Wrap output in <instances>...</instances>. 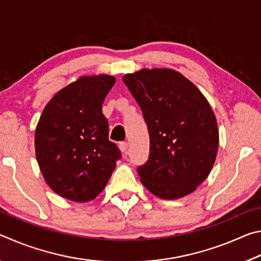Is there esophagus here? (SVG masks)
I'll list each match as a JSON object with an SVG mask.
<instances>
[{"instance_id":"34e87169","label":"esophagus","mask_w":261,"mask_h":261,"mask_svg":"<svg viewBox=\"0 0 261 261\" xmlns=\"http://www.w3.org/2000/svg\"><path fill=\"white\" fill-rule=\"evenodd\" d=\"M118 147H120L121 152L126 153V151H127V143H126V141H121V143L118 144Z\"/></svg>"}]
</instances>
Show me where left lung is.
Instances as JSON below:
<instances>
[{"mask_svg":"<svg viewBox=\"0 0 261 261\" xmlns=\"http://www.w3.org/2000/svg\"><path fill=\"white\" fill-rule=\"evenodd\" d=\"M123 82L143 112L149 156L138 167L140 182L161 199H178L210 175L219 148V127L205 95L173 69H141Z\"/></svg>","mask_w":261,"mask_h":261,"instance_id":"left-lung-1","label":"left lung"}]
</instances>
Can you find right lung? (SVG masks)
<instances>
[{"mask_svg": "<svg viewBox=\"0 0 261 261\" xmlns=\"http://www.w3.org/2000/svg\"><path fill=\"white\" fill-rule=\"evenodd\" d=\"M116 78L83 76L60 90L35 129V156L49 188L65 199L86 202L106 188L120 149L108 139L102 103Z\"/></svg>", "mask_w": 261, "mask_h": 261, "instance_id": "obj_1", "label": "right lung"}]
</instances>
